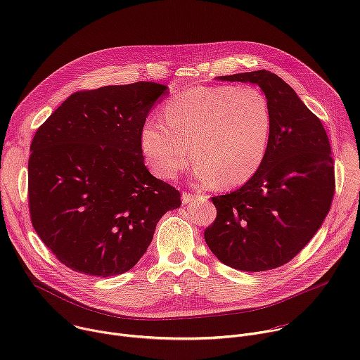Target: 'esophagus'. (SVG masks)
<instances>
[{
  "label": "esophagus",
  "instance_id": "34e87169",
  "mask_svg": "<svg viewBox=\"0 0 360 360\" xmlns=\"http://www.w3.org/2000/svg\"><path fill=\"white\" fill-rule=\"evenodd\" d=\"M196 199H208V196H207V195H192V193H189V192H184V193H182V203H184V205L191 203V202H193V200H196Z\"/></svg>",
  "mask_w": 360,
  "mask_h": 360
}]
</instances>
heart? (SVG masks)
<instances>
[{"label":"heart","mask_w":360,"mask_h":360,"mask_svg":"<svg viewBox=\"0 0 360 360\" xmlns=\"http://www.w3.org/2000/svg\"><path fill=\"white\" fill-rule=\"evenodd\" d=\"M272 128L271 102L259 88L196 85L167 102L162 121L143 124L141 149L164 179L186 169L193 153L199 182L232 188L259 171Z\"/></svg>","instance_id":"1"}]
</instances>
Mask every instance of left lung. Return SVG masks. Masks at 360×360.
Returning a JSON list of instances; mask_svg holds the SVG:
<instances>
[{
	"instance_id": "1",
	"label": "left lung",
	"mask_w": 360,
	"mask_h": 360,
	"mask_svg": "<svg viewBox=\"0 0 360 360\" xmlns=\"http://www.w3.org/2000/svg\"><path fill=\"white\" fill-rule=\"evenodd\" d=\"M217 79L258 85L271 102L274 128L259 171L239 189L212 198L218 215L205 229V242L233 269H275L309 243L330 210V143L321 120L276 74L261 70Z\"/></svg>"
}]
</instances>
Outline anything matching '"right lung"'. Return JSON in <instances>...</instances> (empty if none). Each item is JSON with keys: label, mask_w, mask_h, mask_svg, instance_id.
Listing matches in <instances>:
<instances>
[{"label": "right lung", "mask_w": 360, "mask_h": 360, "mask_svg": "<svg viewBox=\"0 0 360 360\" xmlns=\"http://www.w3.org/2000/svg\"><path fill=\"white\" fill-rule=\"evenodd\" d=\"M168 86L108 85L67 98L37 129L28 161L35 232L70 269L128 272L181 195L143 164L141 129Z\"/></svg>", "instance_id": "obj_1"}]
</instances>
